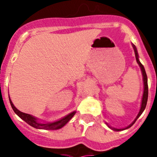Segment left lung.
Instances as JSON below:
<instances>
[{"mask_svg":"<svg viewBox=\"0 0 157 157\" xmlns=\"http://www.w3.org/2000/svg\"><path fill=\"white\" fill-rule=\"evenodd\" d=\"M133 48H134V50H135V59H136V61L140 65V70H141L142 72V75H143V82H144V92H143V97H142V102H141V107H140V112H139L138 115L136 117L135 120L133 121V123H131L130 124L127 126L126 128H111V127H109V128H111L113 130H115V131H120V130H124V129H126V128H128L131 127L132 125L134 124L135 123V121L137 120V118L140 117V116L141 115V113H143V111L145 110V107H146V103H147V99H148V84H147V75H146V73H145V68H144V66L142 65L141 63L140 62L139 60V55H138V52H137V49H136V47H135V45L133 44Z\"/></svg>","mask_w":157,"mask_h":157,"instance_id":"1","label":"left lung"}]
</instances>
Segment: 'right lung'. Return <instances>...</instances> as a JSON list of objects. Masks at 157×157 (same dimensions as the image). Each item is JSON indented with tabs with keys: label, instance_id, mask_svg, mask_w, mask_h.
Returning <instances> with one entry per match:
<instances>
[{
	"label": "right lung",
	"instance_id": "add662e5",
	"mask_svg": "<svg viewBox=\"0 0 157 157\" xmlns=\"http://www.w3.org/2000/svg\"><path fill=\"white\" fill-rule=\"evenodd\" d=\"M10 100V103H11V106H12L13 111L15 112L16 114L22 118V120L29 124V125H31L32 127L36 128H40V129H51V130H54V129H59V128H61L63 126H65L67 123H68L73 116L75 115V111L74 112L69 113L68 115H66L64 118H62L61 119H59L58 121L53 122V123H47V124H42V123H39L37 118H34L33 116L30 115V114H28V113H22L21 111H19L18 109L16 108L15 106L13 105V103L11 101V99L9 98Z\"/></svg>",
	"mask_w": 157,
	"mask_h": 157
}]
</instances>
